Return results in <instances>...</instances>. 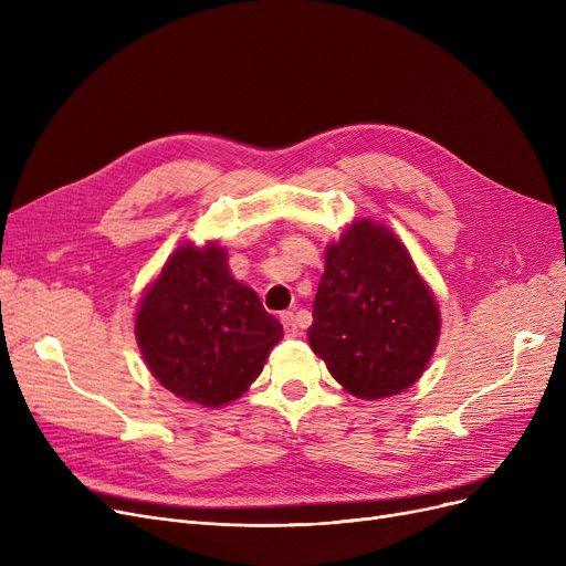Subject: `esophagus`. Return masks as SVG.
Returning <instances> with one entry per match:
<instances>
[{
  "mask_svg": "<svg viewBox=\"0 0 566 566\" xmlns=\"http://www.w3.org/2000/svg\"><path fill=\"white\" fill-rule=\"evenodd\" d=\"M280 321L284 325V335L286 337H298L301 331H298V321H295V314L293 312H282L280 314Z\"/></svg>",
  "mask_w": 566,
  "mask_h": 566,
  "instance_id": "esophagus-1",
  "label": "esophagus"
}]
</instances>
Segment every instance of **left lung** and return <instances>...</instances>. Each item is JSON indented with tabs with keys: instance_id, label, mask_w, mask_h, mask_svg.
Here are the masks:
<instances>
[{
	"instance_id": "left-lung-1",
	"label": "left lung",
	"mask_w": 566,
	"mask_h": 566,
	"mask_svg": "<svg viewBox=\"0 0 566 566\" xmlns=\"http://www.w3.org/2000/svg\"><path fill=\"white\" fill-rule=\"evenodd\" d=\"M312 316V350L360 399L410 388L440 333L438 305L408 250L371 220L350 224L325 252Z\"/></svg>"
}]
</instances>
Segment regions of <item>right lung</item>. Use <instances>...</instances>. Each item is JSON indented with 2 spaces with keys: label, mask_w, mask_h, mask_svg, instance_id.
<instances>
[{
  "label": "right lung",
  "mask_w": 566,
  "mask_h": 566,
  "mask_svg": "<svg viewBox=\"0 0 566 566\" xmlns=\"http://www.w3.org/2000/svg\"><path fill=\"white\" fill-rule=\"evenodd\" d=\"M151 374L169 392L206 408L241 397L261 374L282 325L238 284L216 243L184 245L165 263L135 318Z\"/></svg>",
  "instance_id": "obj_1"
}]
</instances>
